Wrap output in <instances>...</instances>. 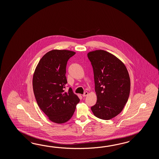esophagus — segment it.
<instances>
[{"label": "esophagus", "instance_id": "34e87169", "mask_svg": "<svg viewBox=\"0 0 159 159\" xmlns=\"http://www.w3.org/2000/svg\"><path fill=\"white\" fill-rule=\"evenodd\" d=\"M88 94L89 93H88V91H85L84 93V94L82 95H83V97H86L88 95Z\"/></svg>", "mask_w": 159, "mask_h": 159}]
</instances>
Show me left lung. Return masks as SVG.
<instances>
[{"instance_id":"1","label":"left lung","mask_w":159,"mask_h":159,"mask_svg":"<svg viewBox=\"0 0 159 159\" xmlns=\"http://www.w3.org/2000/svg\"><path fill=\"white\" fill-rule=\"evenodd\" d=\"M94 78L96 104L91 107L98 118L109 120L120 113L129 99L130 78L125 64L103 50L88 53Z\"/></svg>"}]
</instances>
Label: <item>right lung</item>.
I'll list each match as a JSON object with an SVG mask.
<instances>
[{
	"label": "right lung",
	"mask_w": 159,
	"mask_h": 159,
	"mask_svg": "<svg viewBox=\"0 0 159 159\" xmlns=\"http://www.w3.org/2000/svg\"><path fill=\"white\" fill-rule=\"evenodd\" d=\"M75 54L67 50H52L41 58L33 77V89L37 105L51 121L64 123L73 115L80 99L67 84L66 67Z\"/></svg>",
	"instance_id": "right-lung-1"
}]
</instances>
